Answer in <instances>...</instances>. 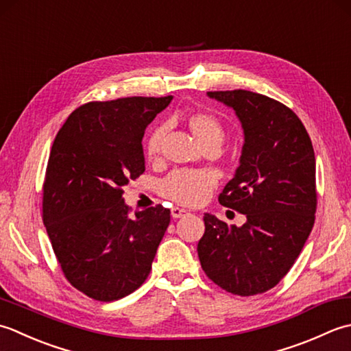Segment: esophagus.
Listing matches in <instances>:
<instances>
[{
  "instance_id": "obj_1",
  "label": "esophagus",
  "mask_w": 351,
  "mask_h": 351,
  "mask_svg": "<svg viewBox=\"0 0 351 351\" xmlns=\"http://www.w3.org/2000/svg\"><path fill=\"white\" fill-rule=\"evenodd\" d=\"M186 215H188V210L182 209V207H173V209H171V217L176 218V219L186 217Z\"/></svg>"
}]
</instances>
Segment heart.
I'll use <instances>...</instances> for the list:
<instances>
[{"mask_svg":"<svg viewBox=\"0 0 351 351\" xmlns=\"http://www.w3.org/2000/svg\"><path fill=\"white\" fill-rule=\"evenodd\" d=\"M189 130L194 133L203 148L210 145H221L224 130L219 121L206 112H195L188 118ZM167 128L157 127L149 133L147 139V154L149 159L159 157L165 142ZM215 176L207 171H176L163 183V194L174 199L176 203L195 206L203 203L215 186Z\"/></svg>","mask_w":351,"mask_h":351,"instance_id":"b5f03b06","label":"heart"}]
</instances>
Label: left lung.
Returning a JSON list of instances; mask_svg holds the SVG:
<instances>
[{
	"instance_id": "1",
	"label": "left lung",
	"mask_w": 351,
	"mask_h": 351,
	"mask_svg": "<svg viewBox=\"0 0 351 351\" xmlns=\"http://www.w3.org/2000/svg\"><path fill=\"white\" fill-rule=\"evenodd\" d=\"M233 109L244 132L239 167L219 203L247 215L241 227L206 213L197 252L207 277L227 292H265L294 265L315 223V153L294 112L244 89L207 92Z\"/></svg>"
}]
</instances>
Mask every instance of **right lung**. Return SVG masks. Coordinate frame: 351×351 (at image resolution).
<instances>
[{"instance_id": "add662e5", "label": "right lung", "mask_w": 351, "mask_h": 351, "mask_svg": "<svg viewBox=\"0 0 351 351\" xmlns=\"http://www.w3.org/2000/svg\"><path fill=\"white\" fill-rule=\"evenodd\" d=\"M173 97L88 103L57 133L44 183V224L69 283L113 302L145 282L171 221L163 206L128 215L123 186L145 171L142 138Z\"/></svg>"}]
</instances>
